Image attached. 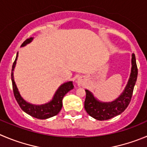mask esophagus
<instances>
[{"instance_id":"obj_1","label":"esophagus","mask_w":147,"mask_h":147,"mask_svg":"<svg viewBox=\"0 0 147 147\" xmlns=\"http://www.w3.org/2000/svg\"><path fill=\"white\" fill-rule=\"evenodd\" d=\"M77 83H78V86H82L83 85V79L81 78H78V80H77Z\"/></svg>"}]
</instances>
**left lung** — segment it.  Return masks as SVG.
<instances>
[{
	"instance_id": "obj_1",
	"label": "left lung",
	"mask_w": 147,
	"mask_h": 147,
	"mask_svg": "<svg viewBox=\"0 0 147 147\" xmlns=\"http://www.w3.org/2000/svg\"><path fill=\"white\" fill-rule=\"evenodd\" d=\"M138 69L134 53L131 58V70L127 85L122 94L116 99L109 102H104L97 99L92 92L86 89L85 109L90 116L98 120H106L120 115L129 105L134 86L137 80Z\"/></svg>"
}]
</instances>
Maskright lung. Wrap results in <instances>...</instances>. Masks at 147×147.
<instances>
[{
  "mask_svg": "<svg viewBox=\"0 0 147 147\" xmlns=\"http://www.w3.org/2000/svg\"><path fill=\"white\" fill-rule=\"evenodd\" d=\"M32 40H33V38L27 39L25 41L23 42L21 47H24L26 45L29 44L30 42H32ZM17 58L18 53L16 54V59H15L13 66H12L11 81L12 86H13V95H14L15 98H16V101L19 104L21 109L30 116L35 117V118L40 119V120L50 118V117L57 115L62 108V99L64 96H65V94H67L70 90L73 89L74 86L72 84V81H67L61 84L58 88L57 91L55 92L52 99L48 103L43 104V105H36L27 102V101H25L22 98V96L20 94V91L17 88V86L16 85V83H15L14 78H13V71H14Z\"/></svg>",
  "mask_w": 147,
  "mask_h": 147,
  "instance_id": "1",
  "label": "right lung"
}]
</instances>
